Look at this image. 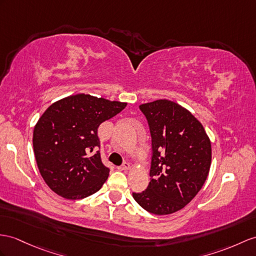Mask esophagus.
<instances>
[{
  "mask_svg": "<svg viewBox=\"0 0 256 256\" xmlns=\"http://www.w3.org/2000/svg\"><path fill=\"white\" fill-rule=\"evenodd\" d=\"M129 168H130V164L128 162H124L122 166H118V170H128Z\"/></svg>",
  "mask_w": 256,
  "mask_h": 256,
  "instance_id": "1",
  "label": "esophagus"
}]
</instances>
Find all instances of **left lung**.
Segmentation results:
<instances>
[{"mask_svg": "<svg viewBox=\"0 0 256 256\" xmlns=\"http://www.w3.org/2000/svg\"><path fill=\"white\" fill-rule=\"evenodd\" d=\"M152 139L148 188L132 196L142 208L167 215L184 208L208 178L212 148L202 124L179 104L158 100L142 104Z\"/></svg>", "mask_w": 256, "mask_h": 256, "instance_id": "left-lung-1", "label": "left lung"}]
</instances>
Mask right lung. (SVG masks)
<instances>
[{
    "label": "right lung",
    "mask_w": 256,
    "mask_h": 256,
    "mask_svg": "<svg viewBox=\"0 0 256 256\" xmlns=\"http://www.w3.org/2000/svg\"><path fill=\"white\" fill-rule=\"evenodd\" d=\"M126 105L76 94L53 103L43 113L34 130V152L51 190L68 200H79L101 189L110 168L102 163L98 128Z\"/></svg>",
    "instance_id": "obj_1"
}]
</instances>
